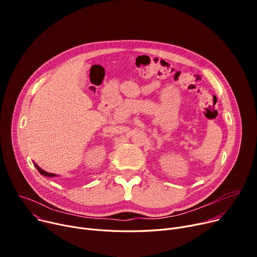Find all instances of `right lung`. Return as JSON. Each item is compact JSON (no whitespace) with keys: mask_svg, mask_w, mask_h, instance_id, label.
Listing matches in <instances>:
<instances>
[{"mask_svg":"<svg viewBox=\"0 0 257 257\" xmlns=\"http://www.w3.org/2000/svg\"><path fill=\"white\" fill-rule=\"evenodd\" d=\"M34 166H35V168L38 170V172L43 175V176H45V177H57V175H56V174L48 173V172H46V171H44V170L40 169L36 164H34Z\"/></svg>","mask_w":257,"mask_h":257,"instance_id":"obj_1","label":"right lung"}]
</instances>
